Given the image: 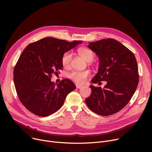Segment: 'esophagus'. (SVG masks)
Returning a JSON list of instances; mask_svg holds the SVG:
<instances>
[{"mask_svg": "<svg viewBox=\"0 0 152 152\" xmlns=\"http://www.w3.org/2000/svg\"><path fill=\"white\" fill-rule=\"evenodd\" d=\"M76 88H77V89H80V88H81V87H83V86L77 84H76Z\"/></svg>", "mask_w": 152, "mask_h": 152, "instance_id": "obj_1", "label": "esophagus"}]
</instances>
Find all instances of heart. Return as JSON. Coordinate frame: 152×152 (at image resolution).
<instances>
[{
  "label": "heart",
  "instance_id": "1",
  "mask_svg": "<svg viewBox=\"0 0 152 152\" xmlns=\"http://www.w3.org/2000/svg\"><path fill=\"white\" fill-rule=\"evenodd\" d=\"M79 54L87 62H91L94 58V53L87 48H79L77 50ZM72 59V53L71 52H66L61 57V63L63 66L67 67L69 65ZM90 75V72L86 71H73L69 74V77L78 84H83Z\"/></svg>",
  "mask_w": 152,
  "mask_h": 152
}]
</instances>
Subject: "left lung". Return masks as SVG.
I'll use <instances>...</instances> for the list:
<instances>
[{
	"label": "left lung",
	"instance_id": "8db88e82",
	"mask_svg": "<svg viewBox=\"0 0 152 152\" xmlns=\"http://www.w3.org/2000/svg\"><path fill=\"white\" fill-rule=\"evenodd\" d=\"M100 60L93 84L107 81L104 88L90 86L92 93L86 99L92 111L102 116L113 115L131 99L139 83L137 63L134 53L113 39H101L87 45Z\"/></svg>",
	"mask_w": 152,
	"mask_h": 152
}]
</instances>
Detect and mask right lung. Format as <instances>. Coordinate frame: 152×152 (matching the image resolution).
<instances>
[{
	"label": "right lung",
	"instance_id": "obj_1",
	"mask_svg": "<svg viewBox=\"0 0 152 152\" xmlns=\"http://www.w3.org/2000/svg\"><path fill=\"white\" fill-rule=\"evenodd\" d=\"M82 42L45 37L29 44L22 52L13 71V81L20 102L31 113L42 117L55 113L76 88L68 79L55 84L51 76L62 69L63 55Z\"/></svg>",
	"mask_w": 152,
	"mask_h": 152
}]
</instances>
